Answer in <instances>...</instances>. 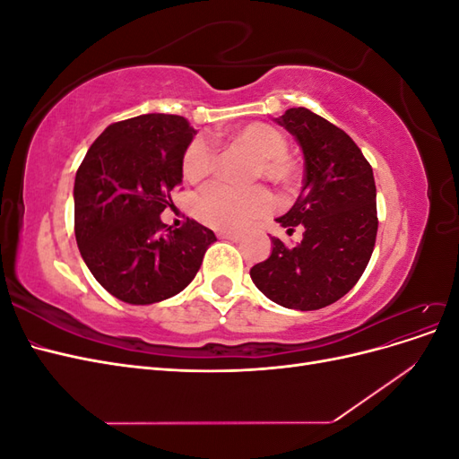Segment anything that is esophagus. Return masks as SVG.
Here are the masks:
<instances>
[{
	"mask_svg": "<svg viewBox=\"0 0 459 459\" xmlns=\"http://www.w3.org/2000/svg\"><path fill=\"white\" fill-rule=\"evenodd\" d=\"M218 238H220V239H228V241H233V243L241 241V235H238V233H230V231H220V233H218Z\"/></svg>",
	"mask_w": 459,
	"mask_h": 459,
	"instance_id": "1",
	"label": "esophagus"
}]
</instances>
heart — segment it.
<instances>
[{
    "mask_svg": "<svg viewBox=\"0 0 459 459\" xmlns=\"http://www.w3.org/2000/svg\"><path fill=\"white\" fill-rule=\"evenodd\" d=\"M231 142L255 155L251 179L264 178L285 187L293 186L299 179L300 166L287 151V135L272 124L248 122L231 134ZM216 164V147L204 137H195L184 152L182 174L186 182L199 184L214 174ZM273 206L275 199L266 187L255 186L239 189L216 182L199 193L193 203V214L212 230L241 231L251 226L255 220L270 214Z\"/></svg>",
    "mask_w": 459,
    "mask_h": 459,
    "instance_id": "obj_1",
    "label": "heart"
}]
</instances>
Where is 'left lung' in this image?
<instances>
[{
  "label": "left lung",
  "mask_w": 459,
  "mask_h": 459,
  "mask_svg": "<svg viewBox=\"0 0 459 459\" xmlns=\"http://www.w3.org/2000/svg\"><path fill=\"white\" fill-rule=\"evenodd\" d=\"M304 152L302 191L277 221L302 241L287 247L272 238V255L251 268L270 300L295 310H319L358 283L377 238V189L371 164L352 137L312 110L297 107L275 118Z\"/></svg>",
  "instance_id": "8db88e82"
}]
</instances>
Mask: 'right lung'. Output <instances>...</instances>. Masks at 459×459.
Wrapping results in <instances>:
<instances>
[{
    "mask_svg": "<svg viewBox=\"0 0 459 459\" xmlns=\"http://www.w3.org/2000/svg\"><path fill=\"white\" fill-rule=\"evenodd\" d=\"M195 130L176 115L110 124L88 149L74 179V233L97 281L128 304L184 290L199 272L212 230L195 220L162 224Z\"/></svg>",
    "mask_w": 459,
    "mask_h": 459,
    "instance_id": "right-lung-1",
    "label": "right lung"
}]
</instances>
